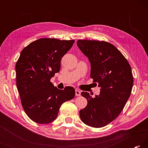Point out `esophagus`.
<instances>
[{"instance_id": "esophagus-1", "label": "esophagus", "mask_w": 148, "mask_h": 148, "mask_svg": "<svg viewBox=\"0 0 148 148\" xmlns=\"http://www.w3.org/2000/svg\"><path fill=\"white\" fill-rule=\"evenodd\" d=\"M75 92H76V96H80V95H81V92L78 89H76Z\"/></svg>"}]
</instances>
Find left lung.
<instances>
[{
  "label": "left lung",
  "instance_id": "1",
  "mask_svg": "<svg viewBox=\"0 0 148 148\" xmlns=\"http://www.w3.org/2000/svg\"><path fill=\"white\" fill-rule=\"evenodd\" d=\"M77 45L91 62V76L101 87L95 98L87 92L81 95L87 105L79 111L85 124L100 128L116 118L131 93L133 76L126 58L113 44L105 41L78 40Z\"/></svg>",
  "mask_w": 148,
  "mask_h": 148
}]
</instances>
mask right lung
<instances>
[{
    "label": "right lung",
    "instance_id": "right-lung-1",
    "mask_svg": "<svg viewBox=\"0 0 148 148\" xmlns=\"http://www.w3.org/2000/svg\"><path fill=\"white\" fill-rule=\"evenodd\" d=\"M74 43V40L42 38L21 51L16 64V86L24 111L33 121L52 122L61 104L74 99V87L61 90L50 82L59 72L61 58Z\"/></svg>",
    "mask_w": 148,
    "mask_h": 148
}]
</instances>
